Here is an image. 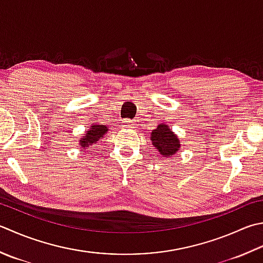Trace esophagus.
<instances>
[{"label":"esophagus","instance_id":"34e87169","mask_svg":"<svg viewBox=\"0 0 263 263\" xmlns=\"http://www.w3.org/2000/svg\"><path fill=\"white\" fill-rule=\"evenodd\" d=\"M133 125H135V122L128 120V118H125V120L122 121V126L123 127H132Z\"/></svg>","mask_w":263,"mask_h":263}]
</instances>
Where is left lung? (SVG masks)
<instances>
[{
	"label": "left lung",
	"mask_w": 263,
	"mask_h": 263,
	"mask_svg": "<svg viewBox=\"0 0 263 263\" xmlns=\"http://www.w3.org/2000/svg\"><path fill=\"white\" fill-rule=\"evenodd\" d=\"M151 141L163 157L170 158L180 151V139L166 123L158 124L151 133Z\"/></svg>",
	"instance_id": "left-lung-1"
}]
</instances>
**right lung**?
<instances>
[{
  "label": "right lung",
  "mask_w": 263,
  "mask_h": 263,
  "mask_svg": "<svg viewBox=\"0 0 263 263\" xmlns=\"http://www.w3.org/2000/svg\"><path fill=\"white\" fill-rule=\"evenodd\" d=\"M109 131L105 124H98V123H93V124L90 125L89 128L85 131V133L79 140V145L81 146L82 151H85V149L90 148V146H96L99 140H101L106 133Z\"/></svg>",
  "instance_id": "right-lung-1"
}]
</instances>
